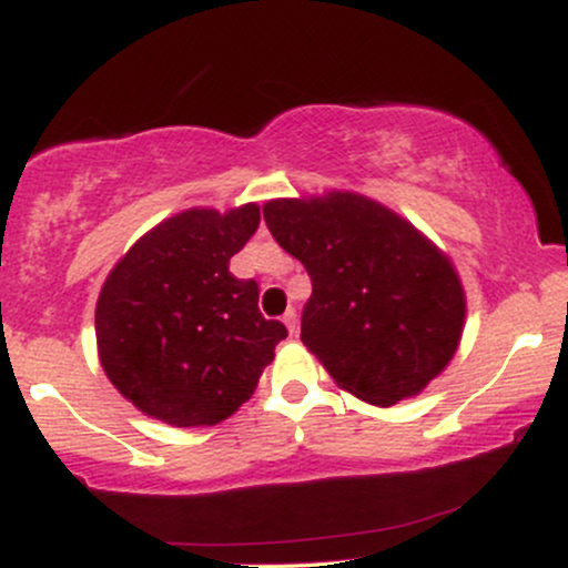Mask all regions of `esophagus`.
<instances>
[{"mask_svg":"<svg viewBox=\"0 0 568 568\" xmlns=\"http://www.w3.org/2000/svg\"><path fill=\"white\" fill-rule=\"evenodd\" d=\"M283 323H285V328H288V334H291V336L296 334V328H298V325H296V312H293V310L285 312V315H283Z\"/></svg>","mask_w":568,"mask_h":568,"instance_id":"obj_1","label":"esophagus"}]
</instances>
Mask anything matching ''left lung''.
Returning a JSON list of instances; mask_svg holds the SVG:
<instances>
[{
    "label": "left lung",
    "instance_id": "8db88e82",
    "mask_svg": "<svg viewBox=\"0 0 568 568\" xmlns=\"http://www.w3.org/2000/svg\"><path fill=\"white\" fill-rule=\"evenodd\" d=\"M264 221L312 280L302 342L338 387L395 406L448 366L465 291L446 253L414 224L355 192L272 200Z\"/></svg>",
    "mask_w": 568,
    "mask_h": 568
}]
</instances>
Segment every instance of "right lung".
Segmentation results:
<instances>
[{"label": "right lung", "mask_w": 568, "mask_h": 568, "mask_svg": "<svg viewBox=\"0 0 568 568\" xmlns=\"http://www.w3.org/2000/svg\"><path fill=\"white\" fill-rule=\"evenodd\" d=\"M258 221L256 202L226 213L189 207L109 272L95 306L98 355L109 382L146 416L219 425L253 395L288 336L258 312L256 280L230 272Z\"/></svg>", "instance_id": "add662e5"}]
</instances>
